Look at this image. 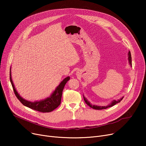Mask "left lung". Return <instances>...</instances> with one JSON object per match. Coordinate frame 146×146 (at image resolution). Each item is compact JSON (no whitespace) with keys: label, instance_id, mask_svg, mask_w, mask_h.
<instances>
[{"label":"left lung","instance_id":"8db88e82","mask_svg":"<svg viewBox=\"0 0 146 146\" xmlns=\"http://www.w3.org/2000/svg\"><path fill=\"white\" fill-rule=\"evenodd\" d=\"M128 63H129V64L131 66V67H132V61H131V52H130V51L128 52ZM124 96H122V98H121L119 99H118V100H112L111 101V102L108 104V105L106 106H98V105H92L90 102L88 101V99H86V98H85V96H84L83 95V99H84V101H85V102H86V104L89 106L90 108H93L94 110H104V109H106L108 108H110V107H111L113 105H115V104L120 102L121 101V100L122 99H123Z\"/></svg>","mask_w":146,"mask_h":146}]
</instances>
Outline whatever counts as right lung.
Here are the masks:
<instances>
[{
    "label": "right lung",
    "instance_id": "obj_1",
    "mask_svg": "<svg viewBox=\"0 0 146 146\" xmlns=\"http://www.w3.org/2000/svg\"><path fill=\"white\" fill-rule=\"evenodd\" d=\"M69 80H70V77H69V76H67V78L64 79L63 81L61 82L58 86H57L55 90H54L53 92L49 97L38 101H36L34 102H31L26 100V99L24 98H22L19 95L16 89H15L14 84L12 79L11 67L10 68V80L15 95H16V96L20 101V102L24 106L28 107V108L31 109H33L34 110H36L41 112H51L53 110H54L56 108H57L60 105L63 89L64 88L66 83Z\"/></svg>",
    "mask_w": 146,
    "mask_h": 146
}]
</instances>
